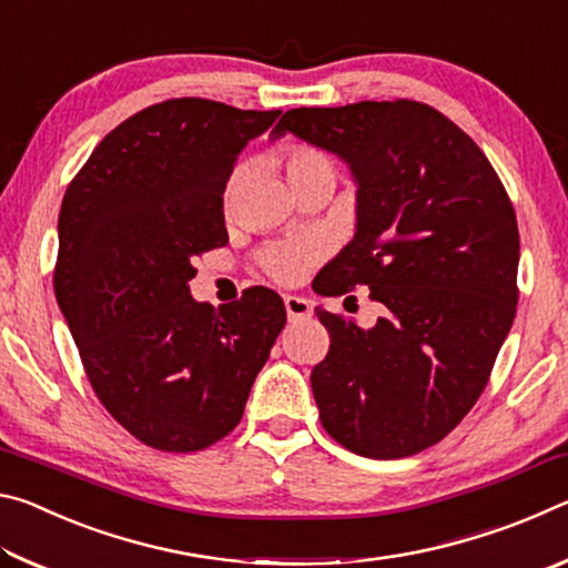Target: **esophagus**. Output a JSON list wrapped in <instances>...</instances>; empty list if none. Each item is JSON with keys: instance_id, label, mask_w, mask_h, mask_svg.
Wrapping results in <instances>:
<instances>
[{"instance_id": "1", "label": "esophagus", "mask_w": 568, "mask_h": 568, "mask_svg": "<svg viewBox=\"0 0 568 568\" xmlns=\"http://www.w3.org/2000/svg\"><path fill=\"white\" fill-rule=\"evenodd\" d=\"M285 311H287V318H291V321L311 318L313 303L307 301V297H301V295H285Z\"/></svg>"}]
</instances>
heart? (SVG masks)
<instances>
[{"mask_svg": "<svg viewBox=\"0 0 568 568\" xmlns=\"http://www.w3.org/2000/svg\"><path fill=\"white\" fill-rule=\"evenodd\" d=\"M277 160L285 170V178L291 182V187L297 192L311 185H333L335 182V165L333 160L325 155L323 150L305 145V142H287L277 152ZM237 195V175H230L223 190V203L230 207L235 203ZM321 257V247L313 243V240H285V243H275L265 247L261 255H257V263L271 275L275 283L293 285L303 281L305 273L311 271L315 261Z\"/></svg>", "mask_w": 568, "mask_h": 568, "instance_id": "b5f03b06", "label": "heart"}]
</instances>
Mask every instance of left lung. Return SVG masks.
Instances as JSON below:
<instances>
[{"instance_id": "8db88e82", "label": "left lung", "mask_w": 568, "mask_h": 568, "mask_svg": "<svg viewBox=\"0 0 568 568\" xmlns=\"http://www.w3.org/2000/svg\"><path fill=\"white\" fill-rule=\"evenodd\" d=\"M331 150L358 182V230L321 295L368 285L373 328L318 307L328 355L311 373L321 423L358 456L403 458L474 408L518 303V225L488 158L416 100L287 110L275 134Z\"/></svg>"}]
</instances>
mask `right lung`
Listing matches in <instances>:
<instances>
[{"mask_svg":"<svg viewBox=\"0 0 568 568\" xmlns=\"http://www.w3.org/2000/svg\"><path fill=\"white\" fill-rule=\"evenodd\" d=\"M281 110L165 100L120 122L67 185L54 295L92 390L142 444L192 454L243 418L285 325L263 285L195 303V257L227 243L223 190Z\"/></svg>","mask_w":568,"mask_h":568,"instance_id":"add662e5","label":"right lung"}]
</instances>
